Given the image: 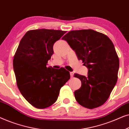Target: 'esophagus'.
<instances>
[{
  "instance_id": "1",
  "label": "esophagus",
  "mask_w": 129,
  "mask_h": 129,
  "mask_svg": "<svg viewBox=\"0 0 129 129\" xmlns=\"http://www.w3.org/2000/svg\"><path fill=\"white\" fill-rule=\"evenodd\" d=\"M70 76H71V77H73V75H74V73L73 72H70Z\"/></svg>"
}]
</instances>
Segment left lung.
Wrapping results in <instances>:
<instances>
[{
    "label": "left lung",
    "instance_id": "obj_1",
    "mask_svg": "<svg viewBox=\"0 0 129 129\" xmlns=\"http://www.w3.org/2000/svg\"><path fill=\"white\" fill-rule=\"evenodd\" d=\"M88 69L87 76L75 74L82 82L74 92L81 106L92 109L103 105L117 80L119 59L106 35L91 29L72 30L62 38Z\"/></svg>",
    "mask_w": 129,
    "mask_h": 129
}]
</instances>
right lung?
Instances as JSON below:
<instances>
[{
	"label": "right lung",
	"mask_w": 129,
	"mask_h": 129,
	"mask_svg": "<svg viewBox=\"0 0 129 129\" xmlns=\"http://www.w3.org/2000/svg\"><path fill=\"white\" fill-rule=\"evenodd\" d=\"M66 31L31 30L21 39L13 58V69L21 94L38 109H45L56 102L61 87L70 79L64 68H47L53 54L54 43Z\"/></svg>",
	"instance_id": "obj_1"
}]
</instances>
